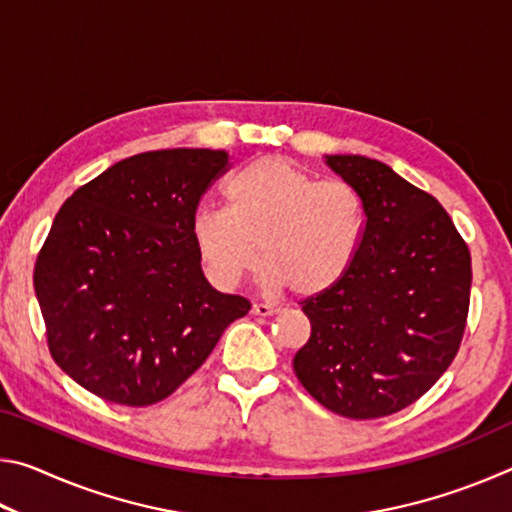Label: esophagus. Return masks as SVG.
<instances>
[{
  "label": "esophagus",
  "mask_w": 512,
  "mask_h": 512,
  "mask_svg": "<svg viewBox=\"0 0 512 512\" xmlns=\"http://www.w3.org/2000/svg\"><path fill=\"white\" fill-rule=\"evenodd\" d=\"M253 316H275V314H280V309L277 307H271V305H264V302H255L253 305Z\"/></svg>",
  "instance_id": "1"
}]
</instances>
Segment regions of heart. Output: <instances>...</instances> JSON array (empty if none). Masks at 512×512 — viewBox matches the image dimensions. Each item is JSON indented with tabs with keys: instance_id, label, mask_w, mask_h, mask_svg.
<instances>
[{
	"instance_id": "b5f03b06",
	"label": "heart",
	"mask_w": 512,
	"mask_h": 512,
	"mask_svg": "<svg viewBox=\"0 0 512 512\" xmlns=\"http://www.w3.org/2000/svg\"><path fill=\"white\" fill-rule=\"evenodd\" d=\"M223 198L225 210L201 207L192 219L198 262L219 289L235 287L262 257L264 287L320 296L343 280L361 248L359 194L341 180L318 183L280 155L232 173Z\"/></svg>"
}]
</instances>
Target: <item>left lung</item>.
<instances>
[{"instance_id": "1", "label": "left lung", "mask_w": 512, "mask_h": 512, "mask_svg": "<svg viewBox=\"0 0 512 512\" xmlns=\"http://www.w3.org/2000/svg\"><path fill=\"white\" fill-rule=\"evenodd\" d=\"M359 194L366 230L343 280L302 302L309 341L293 357L307 393L352 420L406 409L454 361L472 259L436 198L379 160L325 155Z\"/></svg>"}]
</instances>
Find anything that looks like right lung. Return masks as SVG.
<instances>
[{
	"label": "right lung",
	"instance_id": "1",
	"mask_svg": "<svg viewBox=\"0 0 512 512\" xmlns=\"http://www.w3.org/2000/svg\"><path fill=\"white\" fill-rule=\"evenodd\" d=\"M228 153L133 155L76 189L42 246L33 287L60 370L101 400L149 406L210 357L250 302L205 280L198 201Z\"/></svg>",
	"mask_w": 512,
	"mask_h": 512
}]
</instances>
